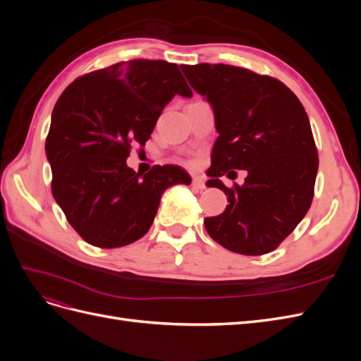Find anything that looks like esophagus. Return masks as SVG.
I'll list each match as a JSON object with an SVG mask.
<instances>
[{
    "label": "esophagus",
    "mask_w": 361,
    "mask_h": 361,
    "mask_svg": "<svg viewBox=\"0 0 361 361\" xmlns=\"http://www.w3.org/2000/svg\"><path fill=\"white\" fill-rule=\"evenodd\" d=\"M192 185H194V188H197V190H204L206 188L204 179L202 176H194L192 178Z\"/></svg>",
    "instance_id": "1"
}]
</instances>
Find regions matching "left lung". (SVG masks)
<instances>
[{
  "label": "left lung",
  "mask_w": 361,
  "mask_h": 361,
  "mask_svg": "<svg viewBox=\"0 0 361 361\" xmlns=\"http://www.w3.org/2000/svg\"><path fill=\"white\" fill-rule=\"evenodd\" d=\"M192 89L211 104L218 138L207 187L228 204L204 218L206 232L233 253L260 256L279 247L307 214L318 173L307 113L276 78L228 64L180 66ZM227 169H247L244 185L219 180Z\"/></svg>",
  "instance_id": "obj_1"
}]
</instances>
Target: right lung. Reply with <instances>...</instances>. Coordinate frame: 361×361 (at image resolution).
Returning a JSON list of instances; mask_svg holds the SVG:
<instances>
[{"label":"right lung","mask_w":361,"mask_h":361,"mask_svg":"<svg viewBox=\"0 0 361 361\" xmlns=\"http://www.w3.org/2000/svg\"><path fill=\"white\" fill-rule=\"evenodd\" d=\"M174 94L192 92L178 64L130 60L80 76L54 106L45 143L52 195L69 224L94 247H123L145 236L173 185H190L179 166L135 173L133 145L145 146Z\"/></svg>","instance_id":"1"}]
</instances>
